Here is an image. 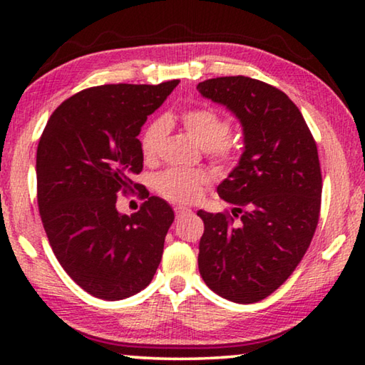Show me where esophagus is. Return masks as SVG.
Instances as JSON below:
<instances>
[{
    "label": "esophagus",
    "mask_w": 365,
    "mask_h": 365,
    "mask_svg": "<svg viewBox=\"0 0 365 365\" xmlns=\"http://www.w3.org/2000/svg\"><path fill=\"white\" fill-rule=\"evenodd\" d=\"M175 215L177 217H183V215H187V214H190L191 212V209H188V207H183V206H177L175 209Z\"/></svg>",
    "instance_id": "34e87169"
}]
</instances>
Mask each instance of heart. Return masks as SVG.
Returning <instances> with one entry per match:
<instances>
[{"mask_svg": "<svg viewBox=\"0 0 365 365\" xmlns=\"http://www.w3.org/2000/svg\"><path fill=\"white\" fill-rule=\"evenodd\" d=\"M182 123L185 130L201 148L207 150L215 163L222 168H230L238 158V141L228 135L230 120L211 108H191L183 110ZM169 122L165 117L153 119L140 135V148L145 159H154L160 151ZM211 182V175L202 170L168 169L154 178L158 193L175 202H193L202 188Z\"/></svg>", "mask_w": 365, "mask_h": 365, "instance_id": "b5f03b06", "label": "heart"}]
</instances>
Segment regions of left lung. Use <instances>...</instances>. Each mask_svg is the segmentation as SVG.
Masks as SVG:
<instances>
[{
	"mask_svg": "<svg viewBox=\"0 0 365 365\" xmlns=\"http://www.w3.org/2000/svg\"><path fill=\"white\" fill-rule=\"evenodd\" d=\"M202 96L235 113L245 153L217 187L228 212H205L197 267L228 301L257 302L298 267L316 233L322 197L317 145L298 106L265 82L245 76L209 78Z\"/></svg>",
	"mask_w": 365,
	"mask_h": 365,
	"instance_id": "left-lung-1",
	"label": "left lung"
}]
</instances>
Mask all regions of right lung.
<instances>
[{
    "mask_svg": "<svg viewBox=\"0 0 365 365\" xmlns=\"http://www.w3.org/2000/svg\"><path fill=\"white\" fill-rule=\"evenodd\" d=\"M180 80L100 85L67 98L49 117L36 150V200L54 256L86 293L123 299L150 285L172 207L135 183L143 170L138 133ZM147 201L122 216L116 195Z\"/></svg>",
    "mask_w": 365,
    "mask_h": 365,
    "instance_id": "add662e5",
    "label": "right lung"
}]
</instances>
